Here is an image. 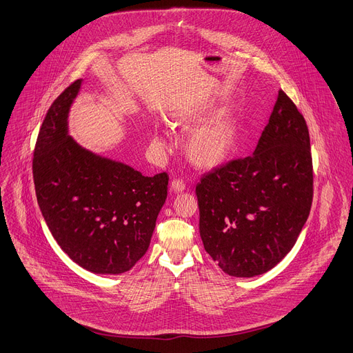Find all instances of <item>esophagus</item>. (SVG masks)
Wrapping results in <instances>:
<instances>
[{
    "mask_svg": "<svg viewBox=\"0 0 353 353\" xmlns=\"http://www.w3.org/2000/svg\"><path fill=\"white\" fill-rule=\"evenodd\" d=\"M170 188L174 191V193H181V191L185 190V183L181 179H174L170 183Z\"/></svg>",
    "mask_w": 353,
    "mask_h": 353,
    "instance_id": "esophagus-1",
    "label": "esophagus"
}]
</instances>
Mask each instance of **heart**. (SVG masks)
<instances>
[{"mask_svg":"<svg viewBox=\"0 0 353 353\" xmlns=\"http://www.w3.org/2000/svg\"><path fill=\"white\" fill-rule=\"evenodd\" d=\"M187 117L180 114L176 125L184 123ZM239 135V125L235 117L228 112H219L207 122L191 131L184 142V153L194 166L200 169H212L222 165L234 152ZM156 141L162 142V137L156 135Z\"/></svg>","mask_w":353,"mask_h":353,"instance_id":"b5f03b06","label":"heart"}]
</instances>
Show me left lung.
<instances>
[{"instance_id": "8db88e82", "label": "left lung", "mask_w": 353, "mask_h": 353, "mask_svg": "<svg viewBox=\"0 0 353 353\" xmlns=\"http://www.w3.org/2000/svg\"><path fill=\"white\" fill-rule=\"evenodd\" d=\"M200 236L230 276L273 269L294 246L312 203V159L304 117L280 90L252 156L201 177Z\"/></svg>"}]
</instances>
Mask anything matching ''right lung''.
<instances>
[{
  "instance_id": "right-lung-1",
  "label": "right lung",
  "mask_w": 353,
  "mask_h": 353,
  "mask_svg": "<svg viewBox=\"0 0 353 353\" xmlns=\"http://www.w3.org/2000/svg\"><path fill=\"white\" fill-rule=\"evenodd\" d=\"M81 81L59 95L41 126L32 163L37 199L49 231L73 262L97 274H119L146 253L169 176H142L69 135L68 117Z\"/></svg>"
}]
</instances>
